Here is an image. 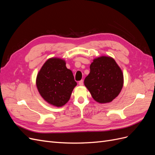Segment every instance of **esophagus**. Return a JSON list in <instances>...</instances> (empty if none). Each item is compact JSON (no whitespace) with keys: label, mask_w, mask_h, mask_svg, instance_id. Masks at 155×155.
<instances>
[{"label":"esophagus","mask_w":155,"mask_h":155,"mask_svg":"<svg viewBox=\"0 0 155 155\" xmlns=\"http://www.w3.org/2000/svg\"><path fill=\"white\" fill-rule=\"evenodd\" d=\"M79 85L80 86H83V80H81L79 81Z\"/></svg>","instance_id":"obj_1"}]
</instances>
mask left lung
Returning <instances> with one entry per match:
<instances>
[{"instance_id": "obj_1", "label": "left lung", "mask_w": 155, "mask_h": 155, "mask_svg": "<svg viewBox=\"0 0 155 155\" xmlns=\"http://www.w3.org/2000/svg\"><path fill=\"white\" fill-rule=\"evenodd\" d=\"M91 72L84 80L94 100L106 104L118 96L124 84L121 70L114 59L102 56L94 59Z\"/></svg>"}]
</instances>
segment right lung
<instances>
[{
    "mask_svg": "<svg viewBox=\"0 0 155 155\" xmlns=\"http://www.w3.org/2000/svg\"><path fill=\"white\" fill-rule=\"evenodd\" d=\"M36 85L45 101L61 107L69 100L77 83L64 60L51 58L46 61L37 74Z\"/></svg>",
    "mask_w": 155,
    "mask_h": 155,
    "instance_id": "right-lung-1",
    "label": "right lung"
}]
</instances>
